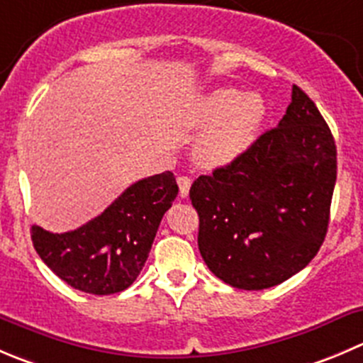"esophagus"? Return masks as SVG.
Returning a JSON list of instances; mask_svg holds the SVG:
<instances>
[{"instance_id":"1","label":"esophagus","mask_w":363,"mask_h":363,"mask_svg":"<svg viewBox=\"0 0 363 363\" xmlns=\"http://www.w3.org/2000/svg\"><path fill=\"white\" fill-rule=\"evenodd\" d=\"M177 184L179 195H181L182 199H186V196L189 195V188H191V179L186 177V175H181V177H177Z\"/></svg>"}]
</instances>
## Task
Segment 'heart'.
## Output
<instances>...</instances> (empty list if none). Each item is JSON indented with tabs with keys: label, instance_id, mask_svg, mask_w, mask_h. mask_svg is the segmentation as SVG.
Listing matches in <instances>:
<instances>
[{
	"label": "heart",
	"instance_id": "heart-1",
	"mask_svg": "<svg viewBox=\"0 0 363 363\" xmlns=\"http://www.w3.org/2000/svg\"><path fill=\"white\" fill-rule=\"evenodd\" d=\"M264 117L259 96L234 88H218L207 94L199 104L196 122L207 128L196 145V157L206 167H223L241 156L255 138Z\"/></svg>",
	"mask_w": 363,
	"mask_h": 363
}]
</instances>
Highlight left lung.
Wrapping results in <instances>:
<instances>
[{
	"mask_svg": "<svg viewBox=\"0 0 363 363\" xmlns=\"http://www.w3.org/2000/svg\"><path fill=\"white\" fill-rule=\"evenodd\" d=\"M279 125L189 189L199 250L225 284L260 291L303 269L325 241L337 181L332 131L294 84Z\"/></svg>",
	"mask_w": 363,
	"mask_h": 363,
	"instance_id": "8db88e82",
	"label": "left lung"
}]
</instances>
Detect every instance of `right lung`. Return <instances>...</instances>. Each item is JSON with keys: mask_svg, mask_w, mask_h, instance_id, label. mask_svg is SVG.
<instances>
[{"mask_svg": "<svg viewBox=\"0 0 363 363\" xmlns=\"http://www.w3.org/2000/svg\"><path fill=\"white\" fill-rule=\"evenodd\" d=\"M179 186L172 172L129 186L104 213L63 234L31 227V241L56 277L88 294H115L140 275Z\"/></svg>", "mask_w": 363, "mask_h": 363, "instance_id": "1", "label": "right lung"}]
</instances>
